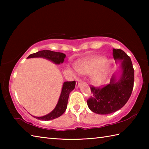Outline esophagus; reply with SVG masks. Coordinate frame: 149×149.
Instances as JSON below:
<instances>
[{"instance_id":"esophagus-1","label":"esophagus","mask_w":149,"mask_h":149,"mask_svg":"<svg viewBox=\"0 0 149 149\" xmlns=\"http://www.w3.org/2000/svg\"><path fill=\"white\" fill-rule=\"evenodd\" d=\"M75 81H76V84H75V86H76L77 88H78L79 86V85L82 83V81L81 79H76V80H75Z\"/></svg>"}]
</instances>
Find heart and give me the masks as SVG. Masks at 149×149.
<instances>
[{
    "label": "heart",
    "mask_w": 149,
    "mask_h": 149,
    "mask_svg": "<svg viewBox=\"0 0 149 149\" xmlns=\"http://www.w3.org/2000/svg\"><path fill=\"white\" fill-rule=\"evenodd\" d=\"M106 62V58L102 56H94L79 60L75 63L77 71L83 74H89L95 72L92 76L93 83L95 85L102 84L110 70L109 65Z\"/></svg>",
    "instance_id": "b5f03b06"
}]
</instances>
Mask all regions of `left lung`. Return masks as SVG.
Here are the masks:
<instances>
[{"mask_svg":"<svg viewBox=\"0 0 149 149\" xmlns=\"http://www.w3.org/2000/svg\"><path fill=\"white\" fill-rule=\"evenodd\" d=\"M115 61H122V74L116 79L115 75L110 83L102 88L90 87L91 95L87 100L91 111L100 115H107L121 109L130 98L134 86V70L129 57L121 49H113Z\"/></svg>","mask_w":149,"mask_h":149,"instance_id":"8db88e82","label":"left lung"}]
</instances>
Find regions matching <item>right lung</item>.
Returning <instances> with one entry per match:
<instances>
[{"label": "right lung", "mask_w": 149, "mask_h": 149, "mask_svg": "<svg viewBox=\"0 0 149 149\" xmlns=\"http://www.w3.org/2000/svg\"><path fill=\"white\" fill-rule=\"evenodd\" d=\"M66 55L65 54L61 52H57L51 51L49 50H43L41 51L37 52L36 53L32 54L28 56L27 58H43L50 60V61L54 63L55 64L59 65L60 63H63L64 61ZM75 86V81H66L63 83L62 90L61 95H60L58 102L57 104L56 107L50 113L47 115L38 117L34 116L40 120H45V121H48V120L55 119L58 118L60 116H61L63 113H65V110L67 107L68 100L69 97L70 93L74 89Z\"/></svg>", "instance_id": "add662e5"}]
</instances>
